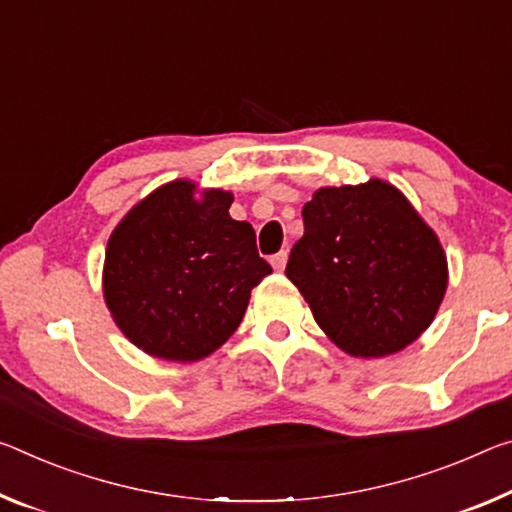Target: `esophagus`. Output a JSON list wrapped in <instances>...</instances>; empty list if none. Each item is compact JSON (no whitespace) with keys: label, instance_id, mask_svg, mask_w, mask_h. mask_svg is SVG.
<instances>
[{"label":"esophagus","instance_id":"esophagus-1","mask_svg":"<svg viewBox=\"0 0 512 512\" xmlns=\"http://www.w3.org/2000/svg\"><path fill=\"white\" fill-rule=\"evenodd\" d=\"M271 264H273L275 271H285V266H287V250H280L278 255H273L271 257Z\"/></svg>","mask_w":512,"mask_h":512}]
</instances>
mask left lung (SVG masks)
<instances>
[{
	"instance_id": "obj_1",
	"label": "left lung",
	"mask_w": 512,
	"mask_h": 512,
	"mask_svg": "<svg viewBox=\"0 0 512 512\" xmlns=\"http://www.w3.org/2000/svg\"><path fill=\"white\" fill-rule=\"evenodd\" d=\"M287 278L355 358L399 353L431 326L449 271L440 239L383 180L323 186L303 207Z\"/></svg>"
}]
</instances>
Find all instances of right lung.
I'll use <instances>...</instances> for the list:
<instances>
[{"mask_svg": "<svg viewBox=\"0 0 512 512\" xmlns=\"http://www.w3.org/2000/svg\"><path fill=\"white\" fill-rule=\"evenodd\" d=\"M232 193L175 180L132 207L104 257V300L123 335L152 358L196 362L223 346L250 291L271 273L255 230L230 216Z\"/></svg>", "mask_w": 512, "mask_h": 512, "instance_id": "1", "label": "right lung"}]
</instances>
